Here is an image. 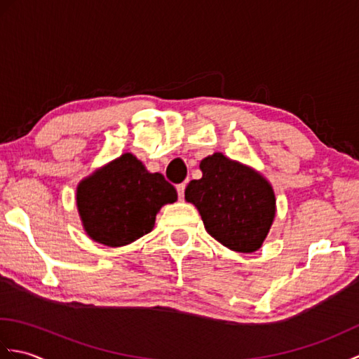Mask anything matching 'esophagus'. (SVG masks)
Here are the masks:
<instances>
[{
  "label": "esophagus",
  "instance_id": "34e87169",
  "mask_svg": "<svg viewBox=\"0 0 359 359\" xmlns=\"http://www.w3.org/2000/svg\"><path fill=\"white\" fill-rule=\"evenodd\" d=\"M185 184H179L177 187H175V189H177V194H179V199H184L185 196Z\"/></svg>",
  "mask_w": 359,
  "mask_h": 359
}]
</instances>
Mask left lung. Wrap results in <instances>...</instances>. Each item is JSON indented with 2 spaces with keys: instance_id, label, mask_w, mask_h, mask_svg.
Masks as SVG:
<instances>
[{
  "instance_id": "8db88e82",
  "label": "left lung",
  "mask_w": 359,
  "mask_h": 359,
  "mask_svg": "<svg viewBox=\"0 0 359 359\" xmlns=\"http://www.w3.org/2000/svg\"><path fill=\"white\" fill-rule=\"evenodd\" d=\"M202 179L191 180L185 199L199 210L205 230L226 248L253 253L273 224L276 201L262 175L216 152L201 162Z\"/></svg>"
}]
</instances>
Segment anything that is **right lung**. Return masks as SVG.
<instances>
[{"instance_id":"obj_1","label":"right lung","mask_w":359,"mask_h":359,"mask_svg":"<svg viewBox=\"0 0 359 359\" xmlns=\"http://www.w3.org/2000/svg\"><path fill=\"white\" fill-rule=\"evenodd\" d=\"M177 201L162 174L148 172L140 160L123 154L85 179L77 188L83 226L94 241L121 247L148 234L157 211Z\"/></svg>"}]
</instances>
